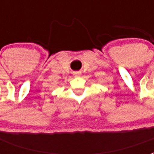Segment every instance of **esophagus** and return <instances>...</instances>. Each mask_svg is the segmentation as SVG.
<instances>
[{
	"label": "esophagus",
	"mask_w": 154,
	"mask_h": 154,
	"mask_svg": "<svg viewBox=\"0 0 154 154\" xmlns=\"http://www.w3.org/2000/svg\"><path fill=\"white\" fill-rule=\"evenodd\" d=\"M80 75H81L80 72H74V76H75V77H79Z\"/></svg>",
	"instance_id": "obj_1"
}]
</instances>
